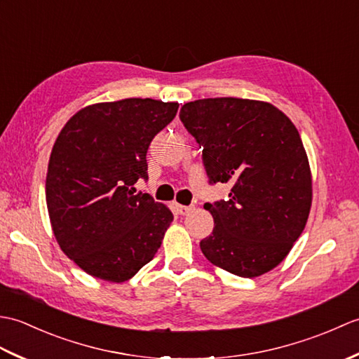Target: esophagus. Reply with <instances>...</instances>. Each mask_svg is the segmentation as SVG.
Segmentation results:
<instances>
[{
  "label": "esophagus",
  "mask_w": 359,
  "mask_h": 359,
  "mask_svg": "<svg viewBox=\"0 0 359 359\" xmlns=\"http://www.w3.org/2000/svg\"><path fill=\"white\" fill-rule=\"evenodd\" d=\"M194 207H191V205H189V207H187V205H177V212L179 215H182V216H187L189 211H191Z\"/></svg>",
  "instance_id": "34e87169"
}]
</instances>
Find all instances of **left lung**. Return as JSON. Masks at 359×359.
I'll return each mask as SVG.
<instances>
[{"mask_svg": "<svg viewBox=\"0 0 359 359\" xmlns=\"http://www.w3.org/2000/svg\"><path fill=\"white\" fill-rule=\"evenodd\" d=\"M179 117L202 147L208 184L231 185L226 201L205 203L215 219L201 241L211 264L256 278L284 261L304 231L311 207V174L299 133L270 103L201 98Z\"/></svg>", "mask_w": 359, "mask_h": 359, "instance_id": "left-lung-1", "label": "left lung"}]
</instances>
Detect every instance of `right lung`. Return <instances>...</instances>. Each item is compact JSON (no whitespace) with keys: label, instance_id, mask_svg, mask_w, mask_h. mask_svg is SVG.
<instances>
[{"label":"right lung","instance_id":"right-lung-1","mask_svg":"<svg viewBox=\"0 0 359 359\" xmlns=\"http://www.w3.org/2000/svg\"><path fill=\"white\" fill-rule=\"evenodd\" d=\"M177 108L152 98L98 103L58 134L46 175L52 230L90 276L125 282L160 248L172 212L134 184L148 180L149 143Z\"/></svg>","mask_w":359,"mask_h":359}]
</instances>
